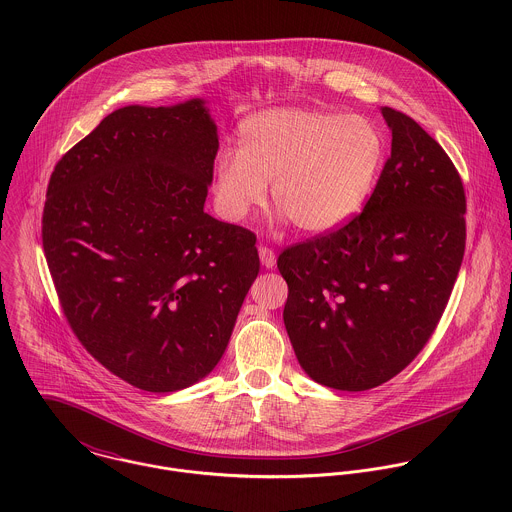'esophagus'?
I'll use <instances>...</instances> for the list:
<instances>
[{
    "instance_id": "obj_1",
    "label": "esophagus",
    "mask_w": 512,
    "mask_h": 512,
    "mask_svg": "<svg viewBox=\"0 0 512 512\" xmlns=\"http://www.w3.org/2000/svg\"><path fill=\"white\" fill-rule=\"evenodd\" d=\"M258 254H260V262H262V266H264L266 270H272V268L276 266V254H274V250H270V248H266V246H260Z\"/></svg>"
}]
</instances>
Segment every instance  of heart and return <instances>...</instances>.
<instances>
[{
    "instance_id": "1",
    "label": "heart",
    "mask_w": 512,
    "mask_h": 512,
    "mask_svg": "<svg viewBox=\"0 0 512 512\" xmlns=\"http://www.w3.org/2000/svg\"><path fill=\"white\" fill-rule=\"evenodd\" d=\"M382 161V138L361 116L274 108L246 118L238 151L222 149L213 195L222 219L240 222L266 199L307 234L329 232L359 213Z\"/></svg>"
}]
</instances>
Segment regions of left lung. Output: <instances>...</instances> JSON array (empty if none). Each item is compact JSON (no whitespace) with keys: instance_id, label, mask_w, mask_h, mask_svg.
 Masks as SVG:
<instances>
[{"instance_id":"left-lung-1","label":"left lung","mask_w":512,"mask_h":512,"mask_svg":"<svg viewBox=\"0 0 512 512\" xmlns=\"http://www.w3.org/2000/svg\"><path fill=\"white\" fill-rule=\"evenodd\" d=\"M390 157L361 215L286 248L284 323L307 376L361 392L396 376L432 337L465 252V191L443 147L384 106Z\"/></svg>"}]
</instances>
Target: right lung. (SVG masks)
Listing matches in <instances>:
<instances>
[{
	"label": "right lung",
	"instance_id": "1",
	"mask_svg": "<svg viewBox=\"0 0 512 512\" xmlns=\"http://www.w3.org/2000/svg\"><path fill=\"white\" fill-rule=\"evenodd\" d=\"M219 151L207 102L124 106L57 163L43 250L84 349L147 392L205 378L260 272L256 236L205 213Z\"/></svg>",
	"mask_w": 512,
	"mask_h": 512
}]
</instances>
